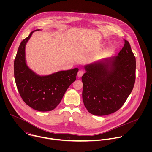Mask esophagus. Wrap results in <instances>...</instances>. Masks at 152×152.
Returning <instances> with one entry per match:
<instances>
[{"mask_svg":"<svg viewBox=\"0 0 152 152\" xmlns=\"http://www.w3.org/2000/svg\"><path fill=\"white\" fill-rule=\"evenodd\" d=\"M83 70H79L78 72H77V76L79 77H81L82 76V75H83Z\"/></svg>","mask_w":152,"mask_h":152,"instance_id":"34e87169","label":"esophagus"}]
</instances>
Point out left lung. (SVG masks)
Listing matches in <instances>:
<instances>
[{
    "mask_svg": "<svg viewBox=\"0 0 152 152\" xmlns=\"http://www.w3.org/2000/svg\"><path fill=\"white\" fill-rule=\"evenodd\" d=\"M84 68L82 99L86 110L99 116L118 111L131 93L135 81L136 59L129 42L124 39L117 56Z\"/></svg>",
    "mask_w": 152,
    "mask_h": 152,
    "instance_id": "1",
    "label": "left lung"
}]
</instances>
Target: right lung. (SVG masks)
Returning a JSON list of instances; mask_svg holds the SVG:
<instances>
[{"mask_svg":"<svg viewBox=\"0 0 152 152\" xmlns=\"http://www.w3.org/2000/svg\"><path fill=\"white\" fill-rule=\"evenodd\" d=\"M34 31L19 46L14 63V77L19 94L26 104L38 111H50L59 104L69 86L75 81L79 69L48 76H39L31 70L26 62L25 46Z\"/></svg>","mask_w":152,"mask_h":152,"instance_id":"right-lung-1","label":"right lung"}]
</instances>
